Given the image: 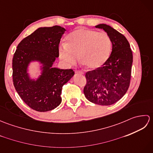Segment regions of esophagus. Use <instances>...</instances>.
<instances>
[{
  "label": "esophagus",
  "instance_id": "34e87169",
  "mask_svg": "<svg viewBox=\"0 0 153 153\" xmlns=\"http://www.w3.org/2000/svg\"><path fill=\"white\" fill-rule=\"evenodd\" d=\"M76 73L77 74H83V71H82V70H76Z\"/></svg>",
  "mask_w": 153,
  "mask_h": 153
}]
</instances>
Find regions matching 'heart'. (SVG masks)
Instances as JSON below:
<instances>
[{"mask_svg":"<svg viewBox=\"0 0 153 153\" xmlns=\"http://www.w3.org/2000/svg\"><path fill=\"white\" fill-rule=\"evenodd\" d=\"M112 43L108 33L79 28L66 37V43L58 47L59 56L70 65L81 63L89 69H96L105 62L112 51Z\"/></svg>","mask_w":153,"mask_h":153,"instance_id":"obj_1","label":"heart"}]
</instances>
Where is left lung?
<instances>
[{
  "label": "left lung",
  "instance_id": "obj_1",
  "mask_svg": "<svg viewBox=\"0 0 153 153\" xmlns=\"http://www.w3.org/2000/svg\"><path fill=\"white\" fill-rule=\"evenodd\" d=\"M110 36L112 50L101 67L87 71L83 93L87 100L96 105L108 106L118 101L128 91L131 79L133 54L125 36L106 24H99Z\"/></svg>",
  "mask_w": 153,
  "mask_h": 153
}]
</instances>
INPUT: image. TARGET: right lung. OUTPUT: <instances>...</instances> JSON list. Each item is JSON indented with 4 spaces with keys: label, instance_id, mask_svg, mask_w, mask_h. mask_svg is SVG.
<instances>
[{
    "label": "right lung",
    "instance_id": "1",
    "mask_svg": "<svg viewBox=\"0 0 153 153\" xmlns=\"http://www.w3.org/2000/svg\"><path fill=\"white\" fill-rule=\"evenodd\" d=\"M66 31L58 25L39 27L24 38L17 47L12 59L13 83L16 91L27 105L38 112L54 109L62 101V89L74 76L71 69L53 68L59 56L60 39ZM37 61L42 64V74L36 80L30 78L28 64Z\"/></svg>",
    "mask_w": 153,
    "mask_h": 153
}]
</instances>
